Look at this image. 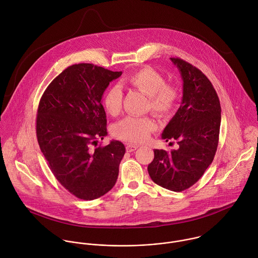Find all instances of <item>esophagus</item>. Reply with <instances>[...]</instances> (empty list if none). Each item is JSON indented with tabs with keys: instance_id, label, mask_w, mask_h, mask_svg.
Listing matches in <instances>:
<instances>
[{
	"instance_id": "esophagus-1",
	"label": "esophagus",
	"mask_w": 258,
	"mask_h": 258,
	"mask_svg": "<svg viewBox=\"0 0 258 258\" xmlns=\"http://www.w3.org/2000/svg\"><path fill=\"white\" fill-rule=\"evenodd\" d=\"M138 148H139L138 145H133V144H126V146H125V150L128 153H132V152L136 151Z\"/></svg>"
}]
</instances>
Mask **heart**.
Wrapping results in <instances>:
<instances>
[{
	"instance_id": "obj_1",
	"label": "heart",
	"mask_w": 258,
	"mask_h": 258,
	"mask_svg": "<svg viewBox=\"0 0 258 258\" xmlns=\"http://www.w3.org/2000/svg\"><path fill=\"white\" fill-rule=\"evenodd\" d=\"M125 84L149 96L147 108L159 117L170 115L179 100L175 87L165 83L164 77L155 69L144 67L125 79ZM106 112L117 115L122 106V92L116 86L109 87L103 98ZM155 128V122L150 116L128 115L116 122L112 128L115 138L128 143H143Z\"/></svg>"
}]
</instances>
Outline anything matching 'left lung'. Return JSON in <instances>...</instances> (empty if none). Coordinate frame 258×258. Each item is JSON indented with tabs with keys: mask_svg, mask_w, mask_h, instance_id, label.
Wrapping results in <instances>:
<instances>
[{
	"mask_svg": "<svg viewBox=\"0 0 258 258\" xmlns=\"http://www.w3.org/2000/svg\"><path fill=\"white\" fill-rule=\"evenodd\" d=\"M170 59L180 72L183 96L161 138L166 142L177 141L178 149L155 150L148 170L156 184L179 192L194 185L214 158L221 107L212 84L201 70L179 57Z\"/></svg>",
	"mask_w": 258,
	"mask_h": 258,
	"instance_id": "8db88e82",
	"label": "left lung"
}]
</instances>
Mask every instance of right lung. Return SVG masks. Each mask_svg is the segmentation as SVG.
<instances>
[{
  "label": "right lung",
  "instance_id": "add662e5",
  "mask_svg": "<svg viewBox=\"0 0 258 258\" xmlns=\"http://www.w3.org/2000/svg\"><path fill=\"white\" fill-rule=\"evenodd\" d=\"M93 63L73 64L52 80L37 113L40 149L57 181L84 201L103 197L116 182L125 148L118 141L98 146L107 135L103 92L121 76Z\"/></svg>",
  "mask_w": 258,
  "mask_h": 258
}]
</instances>
